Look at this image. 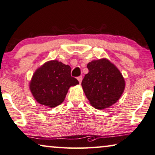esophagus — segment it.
<instances>
[{
	"instance_id": "obj_1",
	"label": "esophagus",
	"mask_w": 155,
	"mask_h": 155,
	"mask_svg": "<svg viewBox=\"0 0 155 155\" xmlns=\"http://www.w3.org/2000/svg\"><path fill=\"white\" fill-rule=\"evenodd\" d=\"M82 77H81V76H80V77H77V79H78V82H79L80 83V84H81V81H82Z\"/></svg>"
}]
</instances>
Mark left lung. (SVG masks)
<instances>
[{
	"label": "left lung",
	"instance_id": "8db88e82",
	"mask_svg": "<svg viewBox=\"0 0 155 155\" xmlns=\"http://www.w3.org/2000/svg\"><path fill=\"white\" fill-rule=\"evenodd\" d=\"M87 68L88 73L85 75L81 86L91 105L104 110L116 103L126 86L119 69L107 58L91 61Z\"/></svg>",
	"mask_w": 155,
	"mask_h": 155
}]
</instances>
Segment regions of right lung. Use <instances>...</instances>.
Here are the masks:
<instances>
[{"label": "right lung", "instance_id": "1", "mask_svg": "<svg viewBox=\"0 0 155 155\" xmlns=\"http://www.w3.org/2000/svg\"><path fill=\"white\" fill-rule=\"evenodd\" d=\"M77 84V78L71 77L70 66L54 60L45 62L35 71L29 89L37 102L53 108L62 103L69 88Z\"/></svg>", "mask_w": 155, "mask_h": 155}]
</instances>
